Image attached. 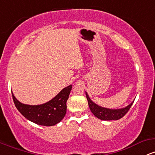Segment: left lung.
I'll list each match as a JSON object with an SVG mask.
<instances>
[{"instance_id":"1","label":"left lung","mask_w":155,"mask_h":155,"mask_svg":"<svg viewBox=\"0 0 155 155\" xmlns=\"http://www.w3.org/2000/svg\"><path fill=\"white\" fill-rule=\"evenodd\" d=\"M86 93V98L87 99L88 105H89L90 110L93 113L95 116L97 117L98 118L101 119L103 120H118V119L121 118L127 114V112L129 111L131 107H132V104L134 101H132L130 104L126 107L124 108L121 109H117V110H113V109H108L100 107L95 104L93 101L90 98L89 96L87 93Z\"/></svg>"}]
</instances>
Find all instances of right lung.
Wrapping results in <instances>:
<instances>
[{"label":"right lung","instance_id":"add662e5","mask_svg":"<svg viewBox=\"0 0 155 155\" xmlns=\"http://www.w3.org/2000/svg\"><path fill=\"white\" fill-rule=\"evenodd\" d=\"M71 89V84L62 89L51 101L40 105L22 104L15 98L12 92V94L15 107L25 118L38 125L51 127L60 122L65 115L66 102Z\"/></svg>","mask_w":155,"mask_h":155}]
</instances>
